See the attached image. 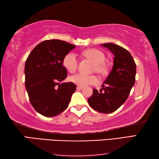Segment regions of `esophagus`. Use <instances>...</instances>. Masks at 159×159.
<instances>
[{"instance_id": "obj_1", "label": "esophagus", "mask_w": 159, "mask_h": 159, "mask_svg": "<svg viewBox=\"0 0 159 159\" xmlns=\"http://www.w3.org/2000/svg\"><path fill=\"white\" fill-rule=\"evenodd\" d=\"M83 88L82 87V86H79V85L77 86V89H78V90H82Z\"/></svg>"}]
</instances>
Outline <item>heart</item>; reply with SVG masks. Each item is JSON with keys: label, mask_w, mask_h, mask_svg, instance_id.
Segmentation results:
<instances>
[{"label": "heart", "mask_w": 159, "mask_h": 159, "mask_svg": "<svg viewBox=\"0 0 159 159\" xmlns=\"http://www.w3.org/2000/svg\"><path fill=\"white\" fill-rule=\"evenodd\" d=\"M84 55L95 63V71L100 74H105L107 71V66L104 64L105 55L100 50L97 49H90L86 50ZM63 65L71 74L76 71L79 65V60L76 54L69 52L63 59ZM70 81L79 85V86H87L98 83L99 80L95 75H85L78 74L69 78Z\"/></svg>", "instance_id": "b5f03b06"}]
</instances>
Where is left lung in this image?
Returning <instances> with one entry per match:
<instances>
[{"label":"left lung","instance_id":"obj_1","mask_svg":"<svg viewBox=\"0 0 159 159\" xmlns=\"http://www.w3.org/2000/svg\"><path fill=\"white\" fill-rule=\"evenodd\" d=\"M114 54V66L99 92L93 90L88 102L93 109L104 114L115 111L128 98L135 82L136 64L128 51L111 43L102 44Z\"/></svg>","mask_w":159,"mask_h":159}]
</instances>
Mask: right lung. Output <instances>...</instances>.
I'll return each instance as SVG.
<instances>
[{
    "mask_svg": "<svg viewBox=\"0 0 159 159\" xmlns=\"http://www.w3.org/2000/svg\"><path fill=\"white\" fill-rule=\"evenodd\" d=\"M75 48L61 40H46L37 45L26 59L25 87L29 100L44 116H55L64 111L76 89L72 82L59 83L67 76L63 59Z\"/></svg>",
    "mask_w": 159,
    "mask_h": 159,
    "instance_id": "right-lung-1",
    "label": "right lung"
}]
</instances>
